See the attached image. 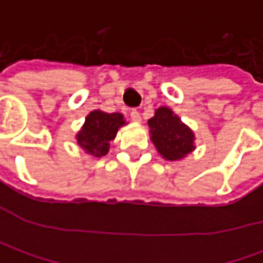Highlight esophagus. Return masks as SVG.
I'll return each instance as SVG.
<instances>
[{
  "instance_id": "obj_1",
  "label": "esophagus",
  "mask_w": 263,
  "mask_h": 263,
  "mask_svg": "<svg viewBox=\"0 0 263 263\" xmlns=\"http://www.w3.org/2000/svg\"><path fill=\"white\" fill-rule=\"evenodd\" d=\"M132 120L135 121V123H137V124H140L142 123V116H140V112L139 111H132Z\"/></svg>"
}]
</instances>
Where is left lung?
Instances as JSON below:
<instances>
[{"label":"left lung","instance_id":"8db88e82","mask_svg":"<svg viewBox=\"0 0 263 263\" xmlns=\"http://www.w3.org/2000/svg\"><path fill=\"white\" fill-rule=\"evenodd\" d=\"M147 126L151 142L165 161H181L196 149L195 132L170 106L157 108Z\"/></svg>","mask_w":263,"mask_h":263}]
</instances>
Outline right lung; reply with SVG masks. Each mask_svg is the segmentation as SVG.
Masks as SVG:
<instances>
[{
    "mask_svg": "<svg viewBox=\"0 0 263 263\" xmlns=\"http://www.w3.org/2000/svg\"><path fill=\"white\" fill-rule=\"evenodd\" d=\"M127 124L121 112H105L102 109L90 111L85 118L83 126L77 132V145L86 154L102 158L109 151V143L114 140L121 127Z\"/></svg>",
    "mask_w": 263,
    "mask_h": 263,
    "instance_id": "1",
    "label": "right lung"
}]
</instances>
